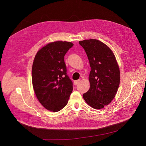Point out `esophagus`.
<instances>
[{"label": "esophagus", "instance_id": "34e87169", "mask_svg": "<svg viewBox=\"0 0 146 146\" xmlns=\"http://www.w3.org/2000/svg\"><path fill=\"white\" fill-rule=\"evenodd\" d=\"M79 82H80V80H76L74 81V85H77V84H79Z\"/></svg>", "mask_w": 146, "mask_h": 146}]
</instances>
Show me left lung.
I'll use <instances>...</instances> for the list:
<instances>
[{"label": "left lung", "instance_id": "left-lung-1", "mask_svg": "<svg viewBox=\"0 0 146 146\" xmlns=\"http://www.w3.org/2000/svg\"><path fill=\"white\" fill-rule=\"evenodd\" d=\"M79 43L84 49L91 67L90 87L83 94V99L92 108L103 109L117 92L120 81L118 64L111 50L101 41L89 39Z\"/></svg>", "mask_w": 146, "mask_h": 146}]
</instances>
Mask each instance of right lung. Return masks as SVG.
Returning a JSON list of instances; mask_svg holds the SVG:
<instances>
[{"label": "right lung", "mask_w": 146, "mask_h": 146, "mask_svg": "<svg viewBox=\"0 0 146 146\" xmlns=\"http://www.w3.org/2000/svg\"><path fill=\"white\" fill-rule=\"evenodd\" d=\"M73 44L57 41L43 47L32 66L33 89L45 109L59 111L66 106L73 91V82L67 74L64 57Z\"/></svg>", "instance_id": "1"}]
</instances>
